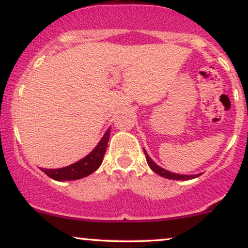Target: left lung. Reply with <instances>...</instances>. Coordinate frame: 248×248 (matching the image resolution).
I'll list each match as a JSON object with an SVG mask.
<instances>
[{
	"label": "left lung",
	"mask_w": 248,
	"mask_h": 248,
	"mask_svg": "<svg viewBox=\"0 0 248 248\" xmlns=\"http://www.w3.org/2000/svg\"><path fill=\"white\" fill-rule=\"evenodd\" d=\"M143 152H144V155H146L147 163H148V166L150 167V169H152L154 172L157 173V175L162 176V177L168 178V179H176V181H187V179H192V178L198 177V176H201V173H198V175H182V173H175V172L169 171V170L163 169V168L157 166V164H156L155 162L150 158V156L148 155V153L146 152V150L143 149Z\"/></svg>",
	"instance_id": "left-lung-1"
}]
</instances>
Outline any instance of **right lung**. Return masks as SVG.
<instances>
[{"label":"right lung","instance_id":"obj_1","mask_svg":"<svg viewBox=\"0 0 248 248\" xmlns=\"http://www.w3.org/2000/svg\"><path fill=\"white\" fill-rule=\"evenodd\" d=\"M109 134L110 127L106 130V133L104 134V136L99 141V143L96 144L94 149L88 155L85 156L84 158L76 162V163L70 164V166L64 168H59V169H45V168H41V170L43 172L46 173L50 178L59 182L76 181V179L86 177V176L94 172L101 166L104 155L106 153L108 140H109Z\"/></svg>","mask_w":248,"mask_h":248}]
</instances>
